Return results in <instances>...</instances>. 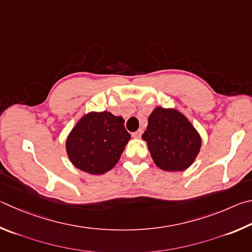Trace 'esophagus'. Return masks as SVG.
<instances>
[{
  "mask_svg": "<svg viewBox=\"0 0 252 252\" xmlns=\"http://www.w3.org/2000/svg\"><path fill=\"white\" fill-rule=\"evenodd\" d=\"M142 129H138L137 131H135V133H133V137L134 138H140V136H142Z\"/></svg>",
  "mask_w": 252,
  "mask_h": 252,
  "instance_id": "esophagus-1",
  "label": "esophagus"
}]
</instances>
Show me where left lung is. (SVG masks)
Returning a JSON list of instances; mask_svg holds the SVG:
<instances>
[{"label":"left lung","instance_id":"left-lung-1","mask_svg":"<svg viewBox=\"0 0 252 252\" xmlns=\"http://www.w3.org/2000/svg\"><path fill=\"white\" fill-rule=\"evenodd\" d=\"M142 138L154 162L165 171H183L195 161L201 137L187 117L175 108L158 106L148 117Z\"/></svg>","mask_w":252,"mask_h":252}]
</instances>
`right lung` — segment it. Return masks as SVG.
<instances>
[{
	"mask_svg": "<svg viewBox=\"0 0 252 252\" xmlns=\"http://www.w3.org/2000/svg\"><path fill=\"white\" fill-rule=\"evenodd\" d=\"M124 119L109 112H91L79 119L66 139L72 164L91 175H103L117 164L130 139Z\"/></svg>",
	"mask_w": 252,
	"mask_h": 252,
	"instance_id": "1",
	"label": "right lung"
}]
</instances>
